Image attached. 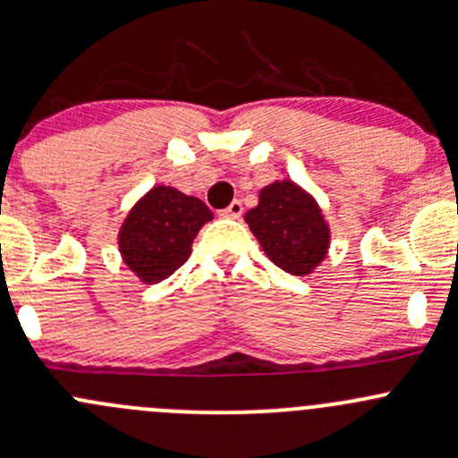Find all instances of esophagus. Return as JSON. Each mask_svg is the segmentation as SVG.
Listing matches in <instances>:
<instances>
[{
    "label": "esophagus",
    "instance_id": "1",
    "mask_svg": "<svg viewBox=\"0 0 458 458\" xmlns=\"http://www.w3.org/2000/svg\"><path fill=\"white\" fill-rule=\"evenodd\" d=\"M242 215H243V204L239 199L233 201L225 210H221V216H224V219H242Z\"/></svg>",
    "mask_w": 458,
    "mask_h": 458
}]
</instances>
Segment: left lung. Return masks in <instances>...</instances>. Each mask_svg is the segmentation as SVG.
I'll use <instances>...</instances> for the list:
<instances>
[{
  "instance_id": "1",
  "label": "left lung",
  "mask_w": 458,
  "mask_h": 458,
  "mask_svg": "<svg viewBox=\"0 0 458 458\" xmlns=\"http://www.w3.org/2000/svg\"><path fill=\"white\" fill-rule=\"evenodd\" d=\"M245 224L269 261L293 276L314 272L329 252V221L316 197L292 180L263 186L259 204L245 213Z\"/></svg>"
}]
</instances>
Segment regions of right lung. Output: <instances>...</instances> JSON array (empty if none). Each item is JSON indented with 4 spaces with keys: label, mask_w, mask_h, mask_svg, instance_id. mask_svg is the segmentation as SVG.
<instances>
[{
    "label": "right lung",
    "mask_w": 458,
    "mask_h": 458,
    "mask_svg": "<svg viewBox=\"0 0 458 458\" xmlns=\"http://www.w3.org/2000/svg\"><path fill=\"white\" fill-rule=\"evenodd\" d=\"M210 219L213 213L197 197L173 186H153L120 224V257L142 283L156 285L184 266L197 233Z\"/></svg>",
    "instance_id": "obj_1"
}]
</instances>
